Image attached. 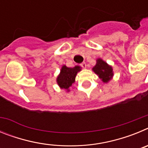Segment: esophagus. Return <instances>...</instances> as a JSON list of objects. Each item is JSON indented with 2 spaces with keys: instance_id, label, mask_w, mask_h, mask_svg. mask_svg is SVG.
Masks as SVG:
<instances>
[{
  "instance_id": "esophagus-1",
  "label": "esophagus",
  "mask_w": 148,
  "mask_h": 148,
  "mask_svg": "<svg viewBox=\"0 0 148 148\" xmlns=\"http://www.w3.org/2000/svg\"><path fill=\"white\" fill-rule=\"evenodd\" d=\"M80 65H81V66L83 68H86V66H87V64H86L85 62H82Z\"/></svg>"
}]
</instances>
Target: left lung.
Here are the masks:
<instances>
[{
    "label": "left lung",
    "mask_w": 148,
    "mask_h": 148,
    "mask_svg": "<svg viewBox=\"0 0 148 148\" xmlns=\"http://www.w3.org/2000/svg\"><path fill=\"white\" fill-rule=\"evenodd\" d=\"M92 70L105 83L109 82L113 75L112 66H109L105 61L100 58L97 60V63L95 66L92 68Z\"/></svg>",
    "instance_id": "1"
}]
</instances>
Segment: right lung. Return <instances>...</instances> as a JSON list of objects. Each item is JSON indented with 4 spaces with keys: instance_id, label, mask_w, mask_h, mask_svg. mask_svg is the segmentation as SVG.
<instances>
[{
    "instance_id": "obj_1",
    "label": "right lung",
    "mask_w": 148,
    "mask_h": 148,
    "mask_svg": "<svg viewBox=\"0 0 148 148\" xmlns=\"http://www.w3.org/2000/svg\"><path fill=\"white\" fill-rule=\"evenodd\" d=\"M80 70V66H75L73 68L67 67L65 65L63 66L61 73L57 78V83L59 87L62 89L69 90L68 89L75 82L77 73Z\"/></svg>"
}]
</instances>
